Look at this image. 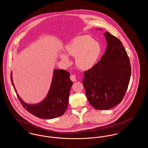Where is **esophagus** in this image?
Instances as JSON below:
<instances>
[{"instance_id":"esophagus-1","label":"esophagus","mask_w":148,"mask_h":148,"mask_svg":"<svg viewBox=\"0 0 148 148\" xmlns=\"http://www.w3.org/2000/svg\"><path fill=\"white\" fill-rule=\"evenodd\" d=\"M70 79H71V80L72 82H76L77 81L76 77L74 75H71Z\"/></svg>"}]
</instances>
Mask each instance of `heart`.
<instances>
[{"label":"heart","mask_w":148,"mask_h":148,"mask_svg":"<svg viewBox=\"0 0 148 148\" xmlns=\"http://www.w3.org/2000/svg\"><path fill=\"white\" fill-rule=\"evenodd\" d=\"M99 43L88 35H82L74 38L66 47L65 51L69 56H75V64L79 69L88 70L94 66L100 54ZM66 64L70 63L68 56H60Z\"/></svg>","instance_id":"heart-1"}]
</instances>
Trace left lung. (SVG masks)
I'll list each match as a JSON object with an SVG mask.
<instances>
[{
	"mask_svg": "<svg viewBox=\"0 0 148 148\" xmlns=\"http://www.w3.org/2000/svg\"><path fill=\"white\" fill-rule=\"evenodd\" d=\"M107 47L98 63L85 71L83 84L90 104L108 110L119 104L127 92L131 76L129 56L122 42L108 32Z\"/></svg>",
	"mask_w": 148,
	"mask_h": 148,
	"instance_id": "obj_1",
	"label": "left lung"
}]
</instances>
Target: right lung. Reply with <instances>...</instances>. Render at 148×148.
Here are the masks:
<instances>
[{
    "mask_svg": "<svg viewBox=\"0 0 148 148\" xmlns=\"http://www.w3.org/2000/svg\"><path fill=\"white\" fill-rule=\"evenodd\" d=\"M10 79L15 92L24 108L29 113L40 119H53L63 115L66 110L73 82L70 73L63 69L54 71L52 83L46 98L38 104L30 105L24 103L17 94L13 82L12 74Z\"/></svg>",
    "mask_w": 148,
    "mask_h": 148,
    "instance_id": "obj_1",
    "label": "right lung"
}]
</instances>
